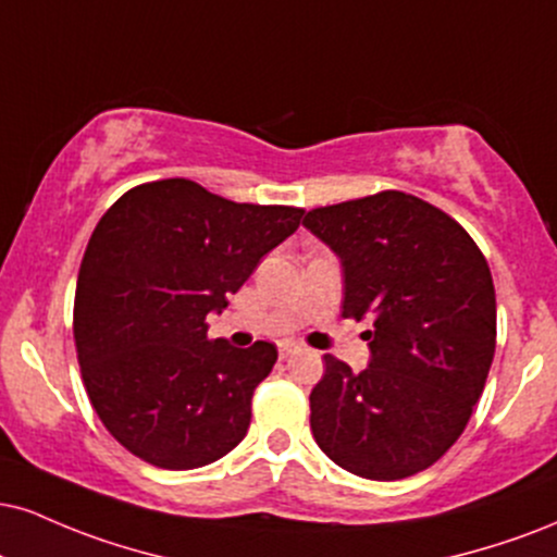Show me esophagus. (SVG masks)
Instances as JSON below:
<instances>
[{"label": "esophagus", "mask_w": 557, "mask_h": 557, "mask_svg": "<svg viewBox=\"0 0 557 557\" xmlns=\"http://www.w3.org/2000/svg\"><path fill=\"white\" fill-rule=\"evenodd\" d=\"M293 352H298V345H293V343H283V345H280V358H283V360L290 358Z\"/></svg>", "instance_id": "obj_1"}]
</instances>
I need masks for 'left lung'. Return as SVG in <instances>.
Wrapping results in <instances>:
<instances>
[{
    "label": "left lung",
    "mask_w": 557,
    "mask_h": 557,
    "mask_svg": "<svg viewBox=\"0 0 557 557\" xmlns=\"http://www.w3.org/2000/svg\"><path fill=\"white\" fill-rule=\"evenodd\" d=\"M343 261V317L371 319L366 371L324 355L311 392L321 451L366 480L428 470L457 444L495 352V287L470 233L405 191L304 218Z\"/></svg>",
    "instance_id": "1"
}]
</instances>
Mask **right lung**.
Instances as JSON below:
<instances>
[{"label":"right lung","instance_id":"add662e5","mask_svg":"<svg viewBox=\"0 0 557 557\" xmlns=\"http://www.w3.org/2000/svg\"><path fill=\"white\" fill-rule=\"evenodd\" d=\"M300 218L189 178L134 186L100 218L77 274L75 345L92 410L126 451L197 470L244 441L277 347L210 339L207 313L223 311Z\"/></svg>","mask_w":557,"mask_h":557}]
</instances>
